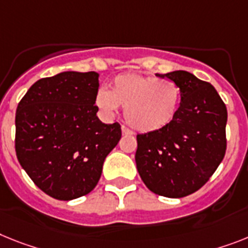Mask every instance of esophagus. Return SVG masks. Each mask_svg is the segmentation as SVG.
I'll return each mask as SVG.
<instances>
[{"instance_id":"esophagus-1","label":"esophagus","mask_w":248,"mask_h":248,"mask_svg":"<svg viewBox=\"0 0 248 248\" xmlns=\"http://www.w3.org/2000/svg\"><path fill=\"white\" fill-rule=\"evenodd\" d=\"M122 135H124V136H131V135H134V132L124 126V127H122Z\"/></svg>"}]
</instances>
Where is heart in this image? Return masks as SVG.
I'll return each mask as SVG.
<instances>
[{
    "instance_id": "obj_1",
    "label": "heart",
    "mask_w": 248,
    "mask_h": 248,
    "mask_svg": "<svg viewBox=\"0 0 248 248\" xmlns=\"http://www.w3.org/2000/svg\"><path fill=\"white\" fill-rule=\"evenodd\" d=\"M182 101L180 88L171 80L135 73L113 79L109 92L101 89L95 105L106 113L124 108L127 124L140 132H154L166 127L175 118Z\"/></svg>"
}]
</instances>
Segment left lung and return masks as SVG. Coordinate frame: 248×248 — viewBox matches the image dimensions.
I'll list each match as a JSON object with an SVG mask.
<instances>
[{"mask_svg": "<svg viewBox=\"0 0 248 248\" xmlns=\"http://www.w3.org/2000/svg\"><path fill=\"white\" fill-rule=\"evenodd\" d=\"M180 88L175 118L159 131L137 135V171L150 190L168 198L193 194L226 154L227 108L211 83L185 70L160 74Z\"/></svg>", "mask_w": 248, "mask_h": 248, "instance_id": "1", "label": "left lung"}]
</instances>
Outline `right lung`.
I'll list each match as a JSON object with an SVG mask.
<instances>
[{
	"instance_id": "obj_1",
	"label": "right lung",
	"mask_w": 248,
	"mask_h": 248,
	"mask_svg": "<svg viewBox=\"0 0 248 248\" xmlns=\"http://www.w3.org/2000/svg\"><path fill=\"white\" fill-rule=\"evenodd\" d=\"M95 72H63L39 79L16 109L15 150L22 169L59 201L88 194L98 183L121 126L97 117Z\"/></svg>"
}]
</instances>
